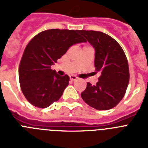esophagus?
<instances>
[{
  "label": "esophagus",
  "mask_w": 148,
  "mask_h": 148,
  "mask_svg": "<svg viewBox=\"0 0 148 148\" xmlns=\"http://www.w3.org/2000/svg\"><path fill=\"white\" fill-rule=\"evenodd\" d=\"M70 80H71V81H75V80H77V77L76 76H74V75H71Z\"/></svg>",
  "instance_id": "esophagus-1"
}]
</instances>
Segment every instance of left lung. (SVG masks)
<instances>
[{
	"label": "left lung",
	"mask_w": 148,
	"mask_h": 148,
	"mask_svg": "<svg viewBox=\"0 0 148 148\" xmlns=\"http://www.w3.org/2000/svg\"><path fill=\"white\" fill-rule=\"evenodd\" d=\"M80 33L95 49V73H99L96 85L87 83L80 96L97 110H108L119 104L125 94L129 82V68L121 45L104 32L80 30Z\"/></svg>",
	"instance_id": "1"
}]
</instances>
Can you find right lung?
<instances>
[{
    "instance_id": "right-lung-1",
    "label": "right lung",
    "mask_w": 148,
    "mask_h": 148,
    "mask_svg": "<svg viewBox=\"0 0 148 148\" xmlns=\"http://www.w3.org/2000/svg\"><path fill=\"white\" fill-rule=\"evenodd\" d=\"M80 30L51 29L37 34L26 45L19 66L20 87L26 99L38 108H46L62 97L69 77L51 68L71 45L86 42Z\"/></svg>"
}]
</instances>
